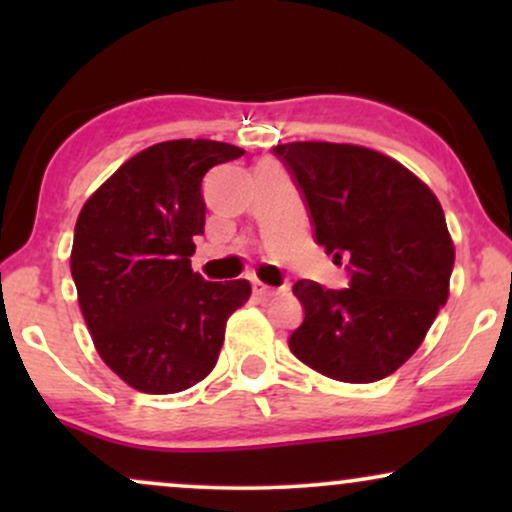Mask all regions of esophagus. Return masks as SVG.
<instances>
[{"label": "esophagus", "mask_w": 512, "mask_h": 512, "mask_svg": "<svg viewBox=\"0 0 512 512\" xmlns=\"http://www.w3.org/2000/svg\"><path fill=\"white\" fill-rule=\"evenodd\" d=\"M252 293H255L257 298H262V301H267V298H272V296H276V289H272V286H267V284H262L260 279H252Z\"/></svg>", "instance_id": "34e87169"}]
</instances>
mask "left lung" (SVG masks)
<instances>
[{
	"mask_svg": "<svg viewBox=\"0 0 512 512\" xmlns=\"http://www.w3.org/2000/svg\"><path fill=\"white\" fill-rule=\"evenodd\" d=\"M308 204L317 245L346 260L349 289L301 279L293 356L342 383L392 375L448 301L455 248L440 202L395 158L366 146H274Z\"/></svg>",
	"mask_w": 512,
	"mask_h": 512,
	"instance_id": "obj_1",
	"label": "left lung"
}]
</instances>
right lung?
<instances>
[{
	"instance_id": "add662e5",
	"label": "right lung",
	"mask_w": 512,
	"mask_h": 512,
	"mask_svg": "<svg viewBox=\"0 0 512 512\" xmlns=\"http://www.w3.org/2000/svg\"><path fill=\"white\" fill-rule=\"evenodd\" d=\"M245 151L173 139L139 151L88 197L74 228L72 276L98 354L146 395L197 385L219 358L226 320L250 284L192 272L204 233L202 180Z\"/></svg>"
}]
</instances>
